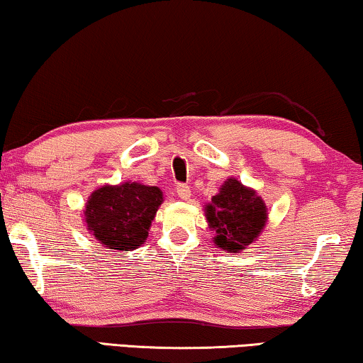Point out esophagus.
Listing matches in <instances>:
<instances>
[{"mask_svg":"<svg viewBox=\"0 0 363 363\" xmlns=\"http://www.w3.org/2000/svg\"><path fill=\"white\" fill-rule=\"evenodd\" d=\"M177 194L182 199H185V201H188V199L191 198V188L188 186V185H183V183H180V185H177Z\"/></svg>","mask_w":363,"mask_h":363,"instance_id":"obj_1","label":"esophagus"}]
</instances>
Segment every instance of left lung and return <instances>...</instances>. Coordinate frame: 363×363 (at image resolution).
<instances>
[{
    "label": "left lung",
    "instance_id": "8db88e82",
    "mask_svg": "<svg viewBox=\"0 0 363 363\" xmlns=\"http://www.w3.org/2000/svg\"><path fill=\"white\" fill-rule=\"evenodd\" d=\"M214 244L228 252H240L259 238L267 223V206L252 188L228 178L204 208Z\"/></svg>",
    "mask_w": 363,
    "mask_h": 363
}]
</instances>
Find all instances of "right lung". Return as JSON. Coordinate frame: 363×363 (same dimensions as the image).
Masks as SVG:
<instances>
[{
    "label": "right lung",
    "mask_w": 363,
    "mask_h": 363,
    "mask_svg": "<svg viewBox=\"0 0 363 363\" xmlns=\"http://www.w3.org/2000/svg\"><path fill=\"white\" fill-rule=\"evenodd\" d=\"M164 193L157 186L125 182L91 193L85 206L88 230L113 250H134L145 242Z\"/></svg>",
    "instance_id": "right-lung-1"
}]
</instances>
